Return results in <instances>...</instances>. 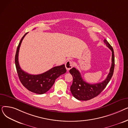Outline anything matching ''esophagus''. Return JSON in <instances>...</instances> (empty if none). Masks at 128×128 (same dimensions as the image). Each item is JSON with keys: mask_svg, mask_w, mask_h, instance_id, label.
Wrapping results in <instances>:
<instances>
[{"mask_svg": "<svg viewBox=\"0 0 128 128\" xmlns=\"http://www.w3.org/2000/svg\"><path fill=\"white\" fill-rule=\"evenodd\" d=\"M73 64H74L73 62L72 61V60H68L65 64V68L66 70H70L72 68Z\"/></svg>", "mask_w": 128, "mask_h": 128, "instance_id": "1", "label": "esophagus"}]
</instances>
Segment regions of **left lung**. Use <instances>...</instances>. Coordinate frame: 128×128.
Returning <instances> with one entry per match:
<instances>
[{"label": "left lung", "instance_id": "1", "mask_svg": "<svg viewBox=\"0 0 128 128\" xmlns=\"http://www.w3.org/2000/svg\"><path fill=\"white\" fill-rule=\"evenodd\" d=\"M104 42L112 52V63L108 75L103 82L95 84H90L84 81L80 72L76 68H73L70 70V72L73 78L72 84L70 86V91L72 96L78 100H88L98 96L105 88L112 76L115 67L114 50L106 39H104Z\"/></svg>", "mask_w": 128, "mask_h": 128}]
</instances>
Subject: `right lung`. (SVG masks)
<instances>
[{
    "label": "right lung",
    "instance_id": "right-lung-1",
    "mask_svg": "<svg viewBox=\"0 0 128 128\" xmlns=\"http://www.w3.org/2000/svg\"><path fill=\"white\" fill-rule=\"evenodd\" d=\"M27 34L28 32L23 36L18 46L15 56L16 68L20 82L25 88L32 92L42 94L50 90L54 84L56 79L60 75L65 74L66 70L65 65L63 64L54 67L49 70L39 75H31L23 70L18 63V52L22 40Z\"/></svg>",
    "mask_w": 128,
    "mask_h": 128
}]
</instances>
